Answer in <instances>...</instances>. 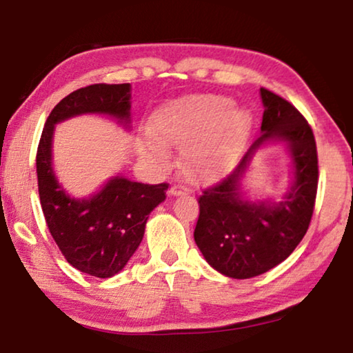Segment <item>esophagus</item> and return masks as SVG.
<instances>
[{"label": "esophagus", "mask_w": 353, "mask_h": 353, "mask_svg": "<svg viewBox=\"0 0 353 353\" xmlns=\"http://www.w3.org/2000/svg\"><path fill=\"white\" fill-rule=\"evenodd\" d=\"M168 194L170 196H181V194H186V188L183 186H178V185H173L170 190H168Z\"/></svg>", "instance_id": "34e87169"}]
</instances>
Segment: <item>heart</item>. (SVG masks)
Here are the masks:
<instances>
[{
    "mask_svg": "<svg viewBox=\"0 0 353 353\" xmlns=\"http://www.w3.org/2000/svg\"><path fill=\"white\" fill-rule=\"evenodd\" d=\"M250 114L236 109L233 99L197 94L173 99L152 115V134L144 138L146 154L165 162L168 148H181V168L197 183L220 180L231 170L248 138Z\"/></svg>",
    "mask_w": 353,
    "mask_h": 353,
    "instance_id": "obj_1",
    "label": "heart"
}]
</instances>
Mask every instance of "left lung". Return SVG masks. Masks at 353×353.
<instances>
[{
  "mask_svg": "<svg viewBox=\"0 0 353 353\" xmlns=\"http://www.w3.org/2000/svg\"><path fill=\"white\" fill-rule=\"evenodd\" d=\"M262 134L236 170L199 196L194 230L197 248L216 272L234 279L259 276L297 248L315 209L318 188L316 143L310 125L291 103L260 88ZM267 141L287 143L294 167L292 190L279 203L242 199L240 180L254 151Z\"/></svg>",
  "mask_w": 353,
  "mask_h": 353,
  "instance_id": "obj_1",
  "label": "left lung"
}]
</instances>
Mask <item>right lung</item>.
<instances>
[{"label": "right lung", "mask_w": 353, "mask_h": 353, "mask_svg": "<svg viewBox=\"0 0 353 353\" xmlns=\"http://www.w3.org/2000/svg\"><path fill=\"white\" fill-rule=\"evenodd\" d=\"M130 90V83H96L65 96L46 119L37 151L38 194L48 230L67 262L96 278L114 276L127 265L168 185L114 176L88 199L70 197L52 172V133L56 123L81 114L110 115L128 127Z\"/></svg>", "instance_id": "add662e5"}]
</instances>
